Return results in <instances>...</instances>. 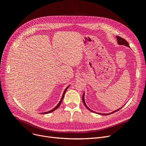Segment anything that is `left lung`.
<instances>
[{
    "mask_svg": "<svg viewBox=\"0 0 146 146\" xmlns=\"http://www.w3.org/2000/svg\"><path fill=\"white\" fill-rule=\"evenodd\" d=\"M116 38H117V43H118V44H122V45H124V46H127V47H129V44H128V43L127 42V41H126V40H125L124 38H122V37H119V36H116ZM82 102H83V103H84V106L87 108V109H88V110H90V111H92V112H94V113H96L95 112H94V111L92 110L91 109H90L87 106L86 104V103H85V101H84V94H83V95H82ZM119 110H120V109H119L118 110H116V111H115V112H117V111H118ZM113 112H112L111 113H113ZM111 113H107V114L99 113V114L108 115H109V114H111Z\"/></svg>",
    "mask_w": 146,
    "mask_h": 146,
    "instance_id": "left-lung-1",
    "label": "left lung"
}]
</instances>
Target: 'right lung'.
I'll list each match as a JSON object with an SVG mask.
<instances>
[{"mask_svg":"<svg viewBox=\"0 0 146 146\" xmlns=\"http://www.w3.org/2000/svg\"><path fill=\"white\" fill-rule=\"evenodd\" d=\"M69 87V86H68ZM68 87H67V88H66V89L65 90V91H64V93H63V95H62V99H61V100H60V101L59 102V104L58 105L55 107L54 108H53V109H52L51 110H50V111H48V112H44V113H42L43 114H46V113H50V112H53V111H54V110H56V109H58L59 107V106L60 105V104H61V103H62V100H63V99H64V95H65V92H66V91L67 90V89H68Z\"/></svg>","mask_w":146,"mask_h":146,"instance_id":"1","label":"right lung"}]
</instances>
